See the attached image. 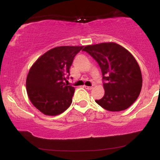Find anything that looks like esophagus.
<instances>
[{
	"instance_id": "esophagus-1",
	"label": "esophagus",
	"mask_w": 160,
	"mask_h": 160,
	"mask_svg": "<svg viewBox=\"0 0 160 160\" xmlns=\"http://www.w3.org/2000/svg\"><path fill=\"white\" fill-rule=\"evenodd\" d=\"M83 87L85 88L86 89H89V90H90V89H92L93 87H94V86H83Z\"/></svg>"
}]
</instances>
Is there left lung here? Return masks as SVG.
Masks as SVG:
<instances>
[{
	"label": "left lung",
	"instance_id": "1",
	"mask_svg": "<svg viewBox=\"0 0 160 160\" xmlns=\"http://www.w3.org/2000/svg\"><path fill=\"white\" fill-rule=\"evenodd\" d=\"M82 50L96 60L105 81L103 98L95 102L110 111H123L130 107L142 86L140 67L132 55L113 42L88 45Z\"/></svg>",
	"mask_w": 160,
	"mask_h": 160
}]
</instances>
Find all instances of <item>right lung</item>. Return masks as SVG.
I'll return each instance as SVG.
<instances>
[{"label": "right lung", "instance_id": "obj_1", "mask_svg": "<svg viewBox=\"0 0 160 160\" xmlns=\"http://www.w3.org/2000/svg\"><path fill=\"white\" fill-rule=\"evenodd\" d=\"M82 46H62L42 55L26 78L27 94L33 105L47 116L63 113L72 102L74 87L67 86L73 60Z\"/></svg>", "mask_w": 160, "mask_h": 160}]
</instances>
